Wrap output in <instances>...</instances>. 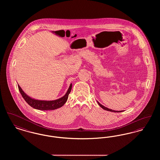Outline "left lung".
Returning a JSON list of instances; mask_svg holds the SVG:
<instances>
[{
  "mask_svg": "<svg viewBox=\"0 0 160 160\" xmlns=\"http://www.w3.org/2000/svg\"><path fill=\"white\" fill-rule=\"evenodd\" d=\"M97 102H98V104H99V106L101 107L102 108H103L104 110H107V111H110V112H117V113H118V112H123V110H121V111H116V110H113L110 109V108H107L106 107L104 106H102V105H101L98 101H97Z\"/></svg>",
  "mask_w": 160,
  "mask_h": 160,
  "instance_id": "8db88e82",
  "label": "left lung"
}]
</instances>
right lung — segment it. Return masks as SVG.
<instances>
[{"mask_svg": "<svg viewBox=\"0 0 160 160\" xmlns=\"http://www.w3.org/2000/svg\"><path fill=\"white\" fill-rule=\"evenodd\" d=\"M18 89L20 93L22 94L24 99L26 102L32 107L39 110H53L57 108H59L63 106L65 103L67 102L69 94L72 89V83L70 84L68 89L64 96L59 99L52 101H44V100H38V99L32 98L28 96L23 91L20 86L18 84Z\"/></svg>", "mask_w": 160, "mask_h": 160, "instance_id": "right-lung-1", "label": "right lung"}]
</instances>
